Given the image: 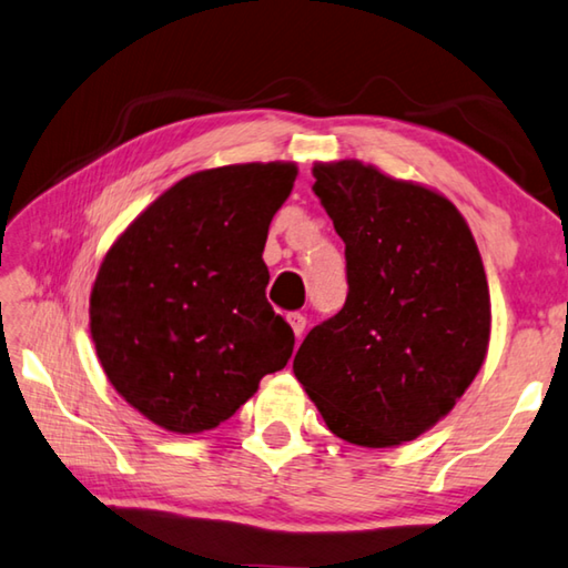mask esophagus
I'll return each mask as SVG.
<instances>
[{
  "label": "esophagus",
  "mask_w": 568,
  "mask_h": 568,
  "mask_svg": "<svg viewBox=\"0 0 568 568\" xmlns=\"http://www.w3.org/2000/svg\"><path fill=\"white\" fill-rule=\"evenodd\" d=\"M290 324H292V329L296 334V339H302V334L306 329V316L300 314V312H294V314H290Z\"/></svg>",
  "instance_id": "34e87169"
}]
</instances>
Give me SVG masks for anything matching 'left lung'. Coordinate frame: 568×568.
Returning a JSON list of instances; mask_svg holds the SVG:
<instances>
[{"label": "left lung", "mask_w": 568, "mask_h": 568, "mask_svg": "<svg viewBox=\"0 0 568 568\" xmlns=\"http://www.w3.org/2000/svg\"><path fill=\"white\" fill-rule=\"evenodd\" d=\"M344 239L346 304L306 334L294 374L339 439L384 449L454 409L479 374L491 302L449 199L362 162L314 166Z\"/></svg>", "instance_id": "left-lung-1"}]
</instances>
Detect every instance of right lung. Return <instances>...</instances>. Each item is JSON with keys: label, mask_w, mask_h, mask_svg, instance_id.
Listing matches in <instances>:
<instances>
[{"label": "right lung", "mask_w": 568, "mask_h": 568, "mask_svg": "<svg viewBox=\"0 0 568 568\" xmlns=\"http://www.w3.org/2000/svg\"><path fill=\"white\" fill-rule=\"evenodd\" d=\"M296 166L206 169L146 206L99 266L89 326L114 389L149 422L199 434L284 369L294 332L266 302L262 258Z\"/></svg>", "instance_id": "1"}]
</instances>
